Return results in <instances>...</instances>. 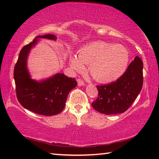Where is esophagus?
Segmentation results:
<instances>
[{
	"label": "esophagus",
	"mask_w": 159,
	"mask_h": 159,
	"mask_svg": "<svg viewBox=\"0 0 159 159\" xmlns=\"http://www.w3.org/2000/svg\"><path fill=\"white\" fill-rule=\"evenodd\" d=\"M77 83H78V85H79V86L84 85V82H83V80H80V79H78L77 80Z\"/></svg>",
	"instance_id": "1"
}]
</instances>
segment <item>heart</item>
Returning <instances> with one entry per match:
<instances>
[{
	"mask_svg": "<svg viewBox=\"0 0 159 159\" xmlns=\"http://www.w3.org/2000/svg\"><path fill=\"white\" fill-rule=\"evenodd\" d=\"M129 62L126 48L119 44L99 41L82 47L78 57L72 56V69L81 70L88 64V71L96 81L107 83L116 81L125 73Z\"/></svg>",
	"mask_w": 159,
	"mask_h": 159,
	"instance_id": "b5f03b06",
	"label": "heart"
}]
</instances>
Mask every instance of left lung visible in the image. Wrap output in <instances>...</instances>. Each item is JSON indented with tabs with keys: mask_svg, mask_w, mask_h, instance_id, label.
Segmentation results:
<instances>
[{
	"mask_svg": "<svg viewBox=\"0 0 159 159\" xmlns=\"http://www.w3.org/2000/svg\"><path fill=\"white\" fill-rule=\"evenodd\" d=\"M142 84L143 62L136 56L120 79L109 84L97 86L98 98L92 106L101 114H121L133 103L140 93Z\"/></svg>",
	"mask_w": 159,
	"mask_h": 159,
	"instance_id": "8db88e82",
	"label": "left lung"
}]
</instances>
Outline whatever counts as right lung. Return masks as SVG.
Listing matches in <instances>:
<instances>
[{
  "label": "right lung",
  "mask_w": 159,
  "mask_h": 159,
  "mask_svg": "<svg viewBox=\"0 0 159 159\" xmlns=\"http://www.w3.org/2000/svg\"><path fill=\"white\" fill-rule=\"evenodd\" d=\"M41 39L56 41L57 37L53 34L38 36L22 48L14 69L16 93L19 102L25 109L40 115L54 116L62 111L67 96L77 82L60 73L40 80L31 79L27 67L28 57Z\"/></svg>",
  "instance_id": "right-lung-1"
}]
</instances>
